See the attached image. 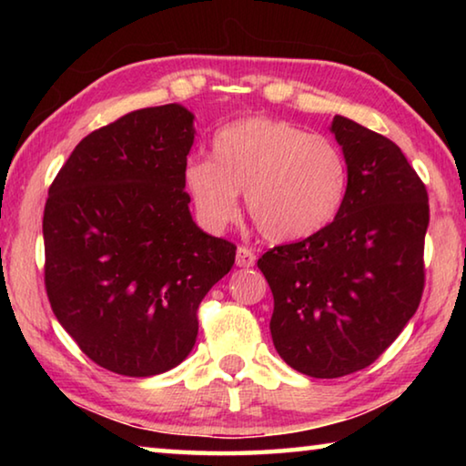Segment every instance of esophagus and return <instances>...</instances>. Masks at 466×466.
<instances>
[{"label": "esophagus", "instance_id": "obj_1", "mask_svg": "<svg viewBox=\"0 0 466 466\" xmlns=\"http://www.w3.org/2000/svg\"><path fill=\"white\" fill-rule=\"evenodd\" d=\"M257 263V255L248 247H238L236 250V265L238 267H252Z\"/></svg>", "mask_w": 466, "mask_h": 466}]
</instances>
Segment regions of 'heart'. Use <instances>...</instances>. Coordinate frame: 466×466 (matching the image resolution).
I'll return each mask as SVG.
<instances>
[{
	"instance_id": "b5f03b06",
	"label": "heart",
	"mask_w": 466,
	"mask_h": 466,
	"mask_svg": "<svg viewBox=\"0 0 466 466\" xmlns=\"http://www.w3.org/2000/svg\"><path fill=\"white\" fill-rule=\"evenodd\" d=\"M183 177L205 226L232 224L244 191L248 218L273 242L302 240L327 228L350 183L345 154L333 139L271 116L226 125L211 141V160H188Z\"/></svg>"
}]
</instances>
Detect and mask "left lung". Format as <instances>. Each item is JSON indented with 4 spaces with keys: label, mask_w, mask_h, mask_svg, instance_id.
Wrapping results in <instances>:
<instances>
[{
    "label": "left lung",
    "mask_w": 466,
    "mask_h": 466,
    "mask_svg": "<svg viewBox=\"0 0 466 466\" xmlns=\"http://www.w3.org/2000/svg\"><path fill=\"white\" fill-rule=\"evenodd\" d=\"M350 183L337 218L309 238L258 258L273 294V345L312 378H341L376 361L421 302L428 188L400 147L335 116Z\"/></svg>",
    "instance_id": "8db88e82"
}]
</instances>
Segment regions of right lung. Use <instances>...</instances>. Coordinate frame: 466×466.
<instances>
[{
    "instance_id": "add662e5",
    "label": "right lung",
    "mask_w": 466,
    "mask_h": 466,
    "mask_svg": "<svg viewBox=\"0 0 466 466\" xmlns=\"http://www.w3.org/2000/svg\"><path fill=\"white\" fill-rule=\"evenodd\" d=\"M193 137L185 106L131 110L86 136L49 187L46 298L77 347L115 374L178 366L201 299L234 265L236 244L188 214Z\"/></svg>"
}]
</instances>
